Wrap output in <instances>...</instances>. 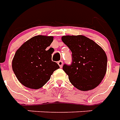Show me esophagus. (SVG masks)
Here are the masks:
<instances>
[{
  "label": "esophagus",
  "mask_w": 120,
  "mask_h": 120,
  "mask_svg": "<svg viewBox=\"0 0 120 120\" xmlns=\"http://www.w3.org/2000/svg\"><path fill=\"white\" fill-rule=\"evenodd\" d=\"M58 65L60 66V68H62V66H63V61H61V60H60V61H58Z\"/></svg>",
  "instance_id": "34e87169"
}]
</instances>
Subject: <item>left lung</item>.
<instances>
[{
  "mask_svg": "<svg viewBox=\"0 0 120 120\" xmlns=\"http://www.w3.org/2000/svg\"><path fill=\"white\" fill-rule=\"evenodd\" d=\"M62 40L72 52V64L63 66L71 83L83 91L96 87L107 71V57L104 50L83 35H65Z\"/></svg>",
  "mask_w": 120,
  "mask_h": 120,
  "instance_id": "1",
  "label": "left lung"
}]
</instances>
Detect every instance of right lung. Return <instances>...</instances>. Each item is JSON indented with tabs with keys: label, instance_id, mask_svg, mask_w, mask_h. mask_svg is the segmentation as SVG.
I'll use <instances>...</instances> for the list:
<instances>
[{
	"label": "right lung",
	"instance_id": "1",
	"mask_svg": "<svg viewBox=\"0 0 120 120\" xmlns=\"http://www.w3.org/2000/svg\"><path fill=\"white\" fill-rule=\"evenodd\" d=\"M53 41L52 36L37 35L24 42L17 50L12 69L20 83L26 87L38 89L48 81L59 65L51 60L46 48Z\"/></svg>",
	"mask_w": 120,
	"mask_h": 120
}]
</instances>
